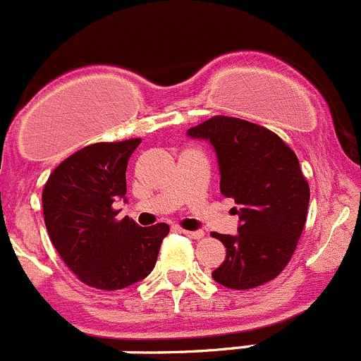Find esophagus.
<instances>
[{
	"mask_svg": "<svg viewBox=\"0 0 361 361\" xmlns=\"http://www.w3.org/2000/svg\"><path fill=\"white\" fill-rule=\"evenodd\" d=\"M180 233L187 235L188 238H203L204 237V231H188V230H180Z\"/></svg>",
	"mask_w": 361,
	"mask_h": 361,
	"instance_id": "esophagus-1",
	"label": "esophagus"
}]
</instances>
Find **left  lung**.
<instances>
[{
  "instance_id": "obj_1",
  "label": "left lung",
  "mask_w": 361,
  "mask_h": 361,
  "mask_svg": "<svg viewBox=\"0 0 361 361\" xmlns=\"http://www.w3.org/2000/svg\"><path fill=\"white\" fill-rule=\"evenodd\" d=\"M187 133L210 140L221 194L238 204V233H212L226 247L212 278L233 290L260 287L287 267L305 228L310 187L298 157L274 131L237 117L215 116Z\"/></svg>"
}]
</instances>
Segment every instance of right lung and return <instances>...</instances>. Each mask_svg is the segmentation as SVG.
<instances>
[{
	"instance_id": "obj_1",
	"label": "right lung",
	"mask_w": 361,
	"mask_h": 361,
	"mask_svg": "<svg viewBox=\"0 0 361 361\" xmlns=\"http://www.w3.org/2000/svg\"><path fill=\"white\" fill-rule=\"evenodd\" d=\"M140 139L97 142L56 165L42 190L46 230L63 264L80 281L119 290L153 271L169 226L140 228L117 219L114 201L126 194V167Z\"/></svg>"
}]
</instances>
